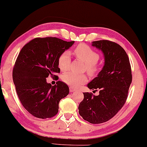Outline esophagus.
Instances as JSON below:
<instances>
[{"mask_svg":"<svg viewBox=\"0 0 147 147\" xmlns=\"http://www.w3.org/2000/svg\"><path fill=\"white\" fill-rule=\"evenodd\" d=\"M69 92H73L76 91V89H74V88L71 87H69Z\"/></svg>","mask_w":147,"mask_h":147,"instance_id":"34e87169","label":"esophagus"}]
</instances>
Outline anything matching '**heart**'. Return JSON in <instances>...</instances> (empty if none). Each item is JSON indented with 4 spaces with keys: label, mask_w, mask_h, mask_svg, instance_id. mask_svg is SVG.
<instances>
[{
    "label": "heart",
    "mask_w": 147,
    "mask_h": 147,
    "mask_svg": "<svg viewBox=\"0 0 147 147\" xmlns=\"http://www.w3.org/2000/svg\"><path fill=\"white\" fill-rule=\"evenodd\" d=\"M76 56L85 63L84 68L91 76H95L100 71L98 61L100 55L91 47L85 44H80L74 50ZM71 62V53L65 51L60 54L58 59V66L61 71H65L69 69ZM62 80L69 86L78 87L86 83L88 78L85 74H76L67 72L62 76Z\"/></svg>",
    "instance_id": "b5f03b06"
}]
</instances>
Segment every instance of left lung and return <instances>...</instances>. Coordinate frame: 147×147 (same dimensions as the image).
<instances>
[{"instance_id":"1","label":"left lung","mask_w":147,"mask_h":147,"mask_svg":"<svg viewBox=\"0 0 147 147\" xmlns=\"http://www.w3.org/2000/svg\"><path fill=\"white\" fill-rule=\"evenodd\" d=\"M105 56V65L98 76L89 83L90 89H99L98 96L83 92L79 105V114L91 123H101L113 118L123 107L132 81L131 68L124 49L108 40L93 41Z\"/></svg>"}]
</instances>
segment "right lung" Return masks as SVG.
Wrapping results in <instances>:
<instances>
[{"instance_id":"right-lung-1","label":"right lung","mask_w":147,"mask_h":147,"mask_svg":"<svg viewBox=\"0 0 147 147\" xmlns=\"http://www.w3.org/2000/svg\"><path fill=\"white\" fill-rule=\"evenodd\" d=\"M74 43L56 37H38L20 51L13 68V83L22 105L36 118L55 116L60 100L69 94L66 83L58 81L52 86L46 78L57 77L55 74L60 71L58 57Z\"/></svg>"}]
</instances>
